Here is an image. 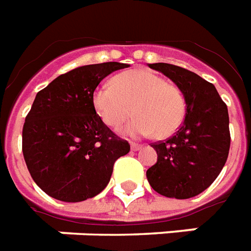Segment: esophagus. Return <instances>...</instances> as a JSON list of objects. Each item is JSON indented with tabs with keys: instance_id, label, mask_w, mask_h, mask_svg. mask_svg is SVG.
I'll list each match as a JSON object with an SVG mask.
<instances>
[{
	"instance_id": "obj_1",
	"label": "esophagus",
	"mask_w": 251,
	"mask_h": 251,
	"mask_svg": "<svg viewBox=\"0 0 251 251\" xmlns=\"http://www.w3.org/2000/svg\"><path fill=\"white\" fill-rule=\"evenodd\" d=\"M130 148H131V151H140V149H142V145H138V144H131Z\"/></svg>"
}]
</instances>
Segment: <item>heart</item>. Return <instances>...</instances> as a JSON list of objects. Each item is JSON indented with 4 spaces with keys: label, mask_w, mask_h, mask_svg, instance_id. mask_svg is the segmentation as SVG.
I'll list each match as a JSON object with an SVG mask.
<instances>
[{
    "label": "heart",
    "mask_w": 251,
    "mask_h": 251,
    "mask_svg": "<svg viewBox=\"0 0 251 251\" xmlns=\"http://www.w3.org/2000/svg\"><path fill=\"white\" fill-rule=\"evenodd\" d=\"M93 106L110 127H118L130 118L136 120L124 129L127 136L167 138L179 129L187 113L183 91L176 84L148 70L118 74L113 84L103 83L94 90Z\"/></svg>",
    "instance_id": "b5f03b06"
}]
</instances>
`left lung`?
<instances>
[{
    "label": "left lung",
    "mask_w": 251,
    "mask_h": 251,
    "mask_svg": "<svg viewBox=\"0 0 251 251\" xmlns=\"http://www.w3.org/2000/svg\"><path fill=\"white\" fill-rule=\"evenodd\" d=\"M183 91L184 124L168 140L151 147L157 163L147 171L149 184L167 198L188 199L201 194L221 174L230 151L228 111L212 83L168 63H153Z\"/></svg>",
    "instance_id": "obj_1"
}]
</instances>
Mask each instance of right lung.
Listing matches in <instances>:
<instances>
[{"mask_svg":"<svg viewBox=\"0 0 251 251\" xmlns=\"http://www.w3.org/2000/svg\"><path fill=\"white\" fill-rule=\"evenodd\" d=\"M125 63L77 67L37 93L23 127V153L32 179L62 201H83L109 184L114 163L130 151L93 106L94 90Z\"/></svg>","mask_w":251,"mask_h":251,"instance_id":"right-lung-1","label":"right lung"}]
</instances>
